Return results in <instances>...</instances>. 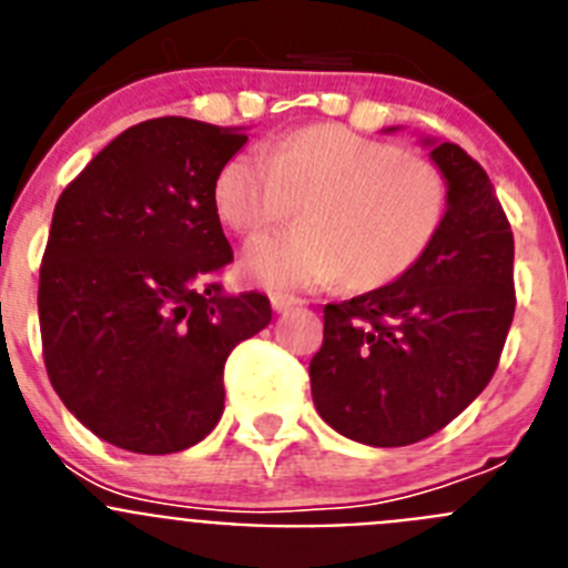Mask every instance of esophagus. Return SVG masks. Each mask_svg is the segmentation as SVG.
Segmentation results:
<instances>
[{
	"instance_id": "34e87169",
	"label": "esophagus",
	"mask_w": 568,
	"mask_h": 568,
	"mask_svg": "<svg viewBox=\"0 0 568 568\" xmlns=\"http://www.w3.org/2000/svg\"><path fill=\"white\" fill-rule=\"evenodd\" d=\"M270 304H273L275 313H287V310L298 307L301 298H295V295H284V293H273L270 295Z\"/></svg>"
}]
</instances>
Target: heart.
<instances>
[{
    "label": "heart",
    "instance_id": "obj_1",
    "mask_svg": "<svg viewBox=\"0 0 568 568\" xmlns=\"http://www.w3.org/2000/svg\"><path fill=\"white\" fill-rule=\"evenodd\" d=\"M215 213L239 235H258L301 204L298 230L255 239L241 275L267 290L344 281L369 293L420 264L444 230L449 184L429 159L341 124H310L267 150H241L213 184Z\"/></svg>",
    "mask_w": 568,
    "mask_h": 568
}]
</instances>
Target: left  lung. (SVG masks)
Instances as JSON below:
<instances>
[{
  "instance_id": "left-lung-1",
  "label": "left lung",
  "mask_w": 568,
  "mask_h": 568,
  "mask_svg": "<svg viewBox=\"0 0 568 568\" xmlns=\"http://www.w3.org/2000/svg\"><path fill=\"white\" fill-rule=\"evenodd\" d=\"M429 155L449 184L438 241L395 284L327 304L310 361L315 409L358 444H418L458 418L515 318V239L489 175L453 142Z\"/></svg>"
}]
</instances>
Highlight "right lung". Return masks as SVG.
Listing matches in <instances>:
<instances>
[{
    "label": "right lung",
    "mask_w": 568,
    "mask_h": 568,
    "mask_svg": "<svg viewBox=\"0 0 568 568\" xmlns=\"http://www.w3.org/2000/svg\"><path fill=\"white\" fill-rule=\"evenodd\" d=\"M235 128L162 115L124 130L62 190L39 267L48 378L90 433L139 455L182 453L224 413V364L273 318L224 295L233 261L215 175Z\"/></svg>",
    "instance_id": "1"
}]
</instances>
